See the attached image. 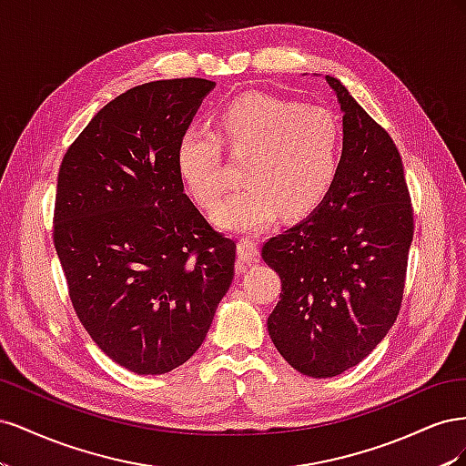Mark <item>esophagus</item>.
<instances>
[{
	"mask_svg": "<svg viewBox=\"0 0 466 466\" xmlns=\"http://www.w3.org/2000/svg\"><path fill=\"white\" fill-rule=\"evenodd\" d=\"M237 252H238V257H241V260H245V262H255L257 257H258V243H257V238L243 237L241 241H238V245H237Z\"/></svg>",
	"mask_w": 466,
	"mask_h": 466,
	"instance_id": "1",
	"label": "esophagus"
}]
</instances>
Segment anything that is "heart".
<instances>
[{"label":"heart","instance_id":"b5f03b06","mask_svg":"<svg viewBox=\"0 0 466 466\" xmlns=\"http://www.w3.org/2000/svg\"><path fill=\"white\" fill-rule=\"evenodd\" d=\"M218 130L229 151L248 155L247 187L211 211L221 229L260 233L284 216L307 218L327 200L342 167L344 134L330 110L266 93H245L218 112ZM188 126L175 149L182 185L202 208L225 188L221 139Z\"/></svg>","mask_w":466,"mask_h":466}]
</instances>
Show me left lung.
I'll list each match as a JSON object with an SVG mask.
<instances>
[{"label": "left lung", "mask_w": 466, "mask_h": 466, "mask_svg": "<svg viewBox=\"0 0 466 466\" xmlns=\"http://www.w3.org/2000/svg\"><path fill=\"white\" fill-rule=\"evenodd\" d=\"M342 167L311 216L262 247L281 279L268 332L293 370L340 375L368 358L400 311L414 235L402 161L390 136L340 81Z\"/></svg>", "instance_id": "8db88e82"}]
</instances>
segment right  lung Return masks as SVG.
I'll list each match as a JSON object with an SVG mask.
<instances>
[{"mask_svg":"<svg viewBox=\"0 0 466 466\" xmlns=\"http://www.w3.org/2000/svg\"><path fill=\"white\" fill-rule=\"evenodd\" d=\"M216 81L161 79L118 95L64 155L54 247L95 344L137 375L194 356L235 276V241L211 229L175 149Z\"/></svg>","mask_w":466,"mask_h":466,"instance_id":"1","label":"right lung"}]
</instances>
